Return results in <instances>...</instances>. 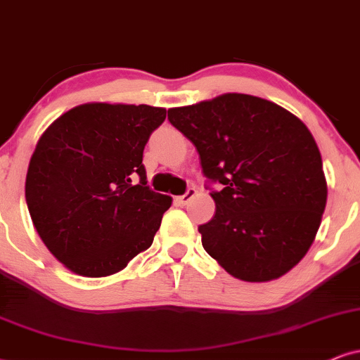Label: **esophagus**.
Returning a JSON list of instances; mask_svg holds the SVG:
<instances>
[{"label":"esophagus","mask_w":360,"mask_h":360,"mask_svg":"<svg viewBox=\"0 0 360 360\" xmlns=\"http://www.w3.org/2000/svg\"><path fill=\"white\" fill-rule=\"evenodd\" d=\"M194 195H195V189L194 188H188V191H186L183 195L176 198V201H177V204H179V206H186V204H188L191 199L194 198Z\"/></svg>","instance_id":"esophagus-1"}]
</instances>
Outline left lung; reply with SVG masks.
<instances>
[{
    "instance_id": "8db88e82",
    "label": "left lung",
    "mask_w": 360,
    "mask_h": 360,
    "mask_svg": "<svg viewBox=\"0 0 360 360\" xmlns=\"http://www.w3.org/2000/svg\"><path fill=\"white\" fill-rule=\"evenodd\" d=\"M167 120L198 149L216 202L212 219L198 227L209 256L248 282L292 269L327 201L322 158L306 124L267 99L238 93L172 108Z\"/></svg>"
}]
</instances>
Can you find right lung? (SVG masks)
Returning <instances> with one entry per match:
<instances>
[{
    "mask_svg": "<svg viewBox=\"0 0 360 360\" xmlns=\"http://www.w3.org/2000/svg\"><path fill=\"white\" fill-rule=\"evenodd\" d=\"M165 108L91 103L44 131L26 174L39 238L68 269L104 277L151 248L169 195L148 186L143 151Z\"/></svg>",
    "mask_w": 360,
    "mask_h": 360,
    "instance_id": "add662e5",
    "label": "right lung"
}]
</instances>
